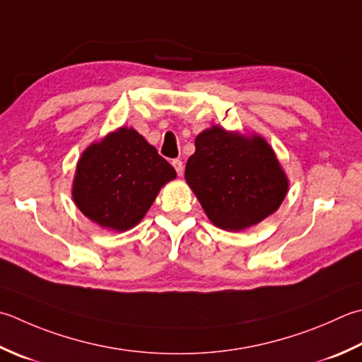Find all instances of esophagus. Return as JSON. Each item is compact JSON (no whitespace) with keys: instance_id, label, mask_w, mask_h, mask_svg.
<instances>
[{"instance_id":"34e87169","label":"esophagus","mask_w":362,"mask_h":362,"mask_svg":"<svg viewBox=\"0 0 362 362\" xmlns=\"http://www.w3.org/2000/svg\"><path fill=\"white\" fill-rule=\"evenodd\" d=\"M173 166H174V169L177 171V174L182 177V174H183V163L180 160H173Z\"/></svg>"}]
</instances>
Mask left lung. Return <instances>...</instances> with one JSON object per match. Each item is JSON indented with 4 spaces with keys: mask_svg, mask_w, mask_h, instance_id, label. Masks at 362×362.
Returning a JSON list of instances; mask_svg holds the SVG:
<instances>
[{
    "mask_svg": "<svg viewBox=\"0 0 362 362\" xmlns=\"http://www.w3.org/2000/svg\"><path fill=\"white\" fill-rule=\"evenodd\" d=\"M194 146L185 180L216 228L243 230L281 207L288 179L264 136L214 125L197 134Z\"/></svg>",
    "mask_w": 362,
    "mask_h": 362,
    "instance_id": "obj_1",
    "label": "left lung"
}]
</instances>
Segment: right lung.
Instances as JSON below:
<instances>
[{
  "mask_svg": "<svg viewBox=\"0 0 362 362\" xmlns=\"http://www.w3.org/2000/svg\"><path fill=\"white\" fill-rule=\"evenodd\" d=\"M177 177L143 134L119 127L78 158L72 199L103 229L125 232L141 223L160 189Z\"/></svg>",
  "mask_w": 362,
  "mask_h": 362,
  "instance_id": "right-lung-1",
  "label": "right lung"
}]
</instances>
